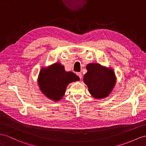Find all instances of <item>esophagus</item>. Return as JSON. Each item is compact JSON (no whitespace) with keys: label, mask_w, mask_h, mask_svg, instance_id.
<instances>
[{"label":"esophagus","mask_w":146,"mask_h":146,"mask_svg":"<svg viewBox=\"0 0 146 146\" xmlns=\"http://www.w3.org/2000/svg\"><path fill=\"white\" fill-rule=\"evenodd\" d=\"M76 74H77V75H78V76H79V78L81 80V78H82V74H81V73H80V72H77V73H76Z\"/></svg>","instance_id":"obj_1"}]
</instances>
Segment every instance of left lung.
Listing matches in <instances>:
<instances>
[{
    "instance_id": "8db88e82",
    "label": "left lung",
    "mask_w": 146,
    "mask_h": 146,
    "mask_svg": "<svg viewBox=\"0 0 146 146\" xmlns=\"http://www.w3.org/2000/svg\"><path fill=\"white\" fill-rule=\"evenodd\" d=\"M86 69L88 72L84 75L83 80L90 94L96 99L106 98L110 94L116 82L113 70L98 63L88 64Z\"/></svg>"
}]
</instances>
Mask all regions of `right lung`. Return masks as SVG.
<instances>
[{
	"label": "right lung",
	"instance_id": "1",
	"mask_svg": "<svg viewBox=\"0 0 146 146\" xmlns=\"http://www.w3.org/2000/svg\"><path fill=\"white\" fill-rule=\"evenodd\" d=\"M79 80V77L75 74L65 72L64 66L56 63L47 70H40L38 84L45 96L54 101H59L64 96L68 84Z\"/></svg>",
	"mask_w": 146,
	"mask_h": 146
}]
</instances>
